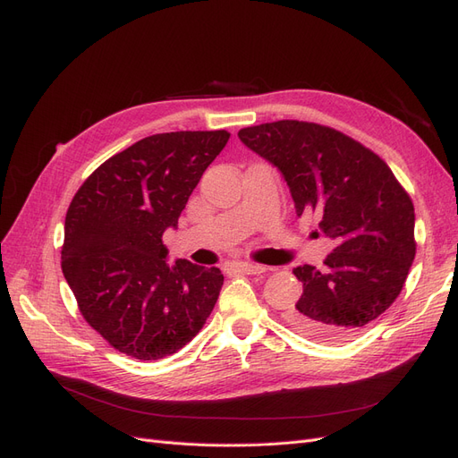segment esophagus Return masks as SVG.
<instances>
[{"instance_id":"obj_1","label":"esophagus","mask_w":458,"mask_h":458,"mask_svg":"<svg viewBox=\"0 0 458 458\" xmlns=\"http://www.w3.org/2000/svg\"><path fill=\"white\" fill-rule=\"evenodd\" d=\"M233 267L241 273H246V275H259L266 271V267L256 266V263H248V261H234Z\"/></svg>"}]
</instances>
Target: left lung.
Returning <instances> with one entry per match:
<instances>
[{"label":"left lung","mask_w":458,"mask_h":458,"mask_svg":"<svg viewBox=\"0 0 458 458\" xmlns=\"http://www.w3.org/2000/svg\"><path fill=\"white\" fill-rule=\"evenodd\" d=\"M241 141L281 170L313 237L332 241L325 269L294 267L303 284L286 321L327 344L355 338L392 306L417 254L414 206L377 152L335 128L279 120L242 128Z\"/></svg>","instance_id":"left-lung-1"}]
</instances>
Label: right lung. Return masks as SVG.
Instances as JSON below:
<instances>
[{
  "instance_id": "add662e5",
  "label": "right lung",
  "mask_w": 458,
  "mask_h": 458,
  "mask_svg": "<svg viewBox=\"0 0 458 458\" xmlns=\"http://www.w3.org/2000/svg\"><path fill=\"white\" fill-rule=\"evenodd\" d=\"M229 131L145 137L97 168L64 219L61 267L88 325L141 361L168 357L199 335L224 275L187 259L165 261L175 227Z\"/></svg>"
}]
</instances>
